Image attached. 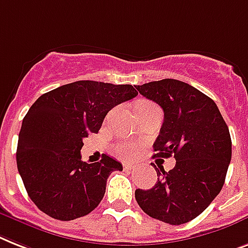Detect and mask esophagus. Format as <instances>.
I'll return each mask as SVG.
<instances>
[{
    "label": "esophagus",
    "mask_w": 248,
    "mask_h": 248,
    "mask_svg": "<svg viewBox=\"0 0 248 248\" xmlns=\"http://www.w3.org/2000/svg\"><path fill=\"white\" fill-rule=\"evenodd\" d=\"M124 168L126 170H132V168H134V166H132V164H131V163H124Z\"/></svg>",
    "instance_id": "obj_1"
}]
</instances>
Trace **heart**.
<instances>
[{"label": "heart", "mask_w": 248, "mask_h": 248, "mask_svg": "<svg viewBox=\"0 0 248 248\" xmlns=\"http://www.w3.org/2000/svg\"><path fill=\"white\" fill-rule=\"evenodd\" d=\"M150 107H155V104H153L152 102H146V100H144V102H140V103L138 104L136 109H139V108H150ZM116 152H117L118 155L124 156V158H132V156L135 155L136 150H135L134 145L122 144L118 145L117 148H116Z\"/></svg>", "instance_id": "obj_1"}]
</instances>
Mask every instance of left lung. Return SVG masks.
<instances>
[{
  "label": "left lung",
  "mask_w": 248,
  "mask_h": 248,
  "mask_svg": "<svg viewBox=\"0 0 248 248\" xmlns=\"http://www.w3.org/2000/svg\"><path fill=\"white\" fill-rule=\"evenodd\" d=\"M136 89L162 107L164 121L153 145L154 158L174 155L170 172L155 167L158 182L135 191L144 213L180 225L195 219L222 190L232 158L228 126L214 100L186 82L163 78Z\"/></svg>",
  "instance_id": "1"
}]
</instances>
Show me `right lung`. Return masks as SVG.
Returning a JSON list of instances; mask_svg holds the SVG:
<instances>
[{"label":"right lung","instance_id":"right-lung-1","mask_svg":"<svg viewBox=\"0 0 248 248\" xmlns=\"http://www.w3.org/2000/svg\"><path fill=\"white\" fill-rule=\"evenodd\" d=\"M138 95L132 85L81 80L40 95L19 134L16 163L38 209L58 220H74L99 205L108 177L122 164L103 154L82 162V140L96 134L113 107Z\"/></svg>","mask_w":248,"mask_h":248}]
</instances>
